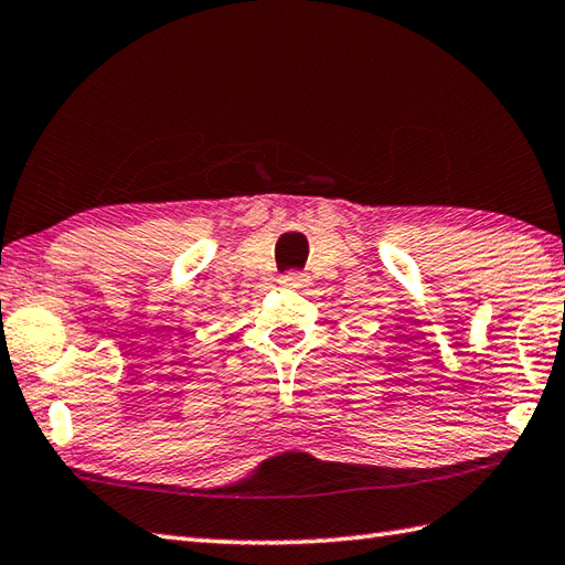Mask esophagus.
Here are the masks:
<instances>
[{"instance_id": "1", "label": "esophagus", "mask_w": 565, "mask_h": 565, "mask_svg": "<svg viewBox=\"0 0 565 565\" xmlns=\"http://www.w3.org/2000/svg\"><path fill=\"white\" fill-rule=\"evenodd\" d=\"M281 284L289 286V289H303L308 279H306V274H301V271H289V274L281 276Z\"/></svg>"}]
</instances>
